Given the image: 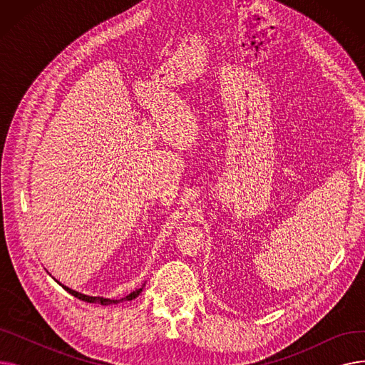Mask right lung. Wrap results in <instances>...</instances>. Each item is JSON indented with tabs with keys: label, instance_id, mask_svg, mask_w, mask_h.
Segmentation results:
<instances>
[{
	"label": "right lung",
	"instance_id": "1",
	"mask_svg": "<svg viewBox=\"0 0 365 365\" xmlns=\"http://www.w3.org/2000/svg\"><path fill=\"white\" fill-rule=\"evenodd\" d=\"M59 282V281H57ZM61 284V282H59ZM62 285V284H61ZM63 289L69 293V294H72V296H75L76 299H80V300H84V302H88V303H99V304H103V306H106V304H112V303H120V302H123V300H133V299H136L140 293H142V290H143V287H145V284L140 287V289H138L136 292H133V293H130L128 296H125L124 299H120V300H110V299H105V297H91V296H86V294H81V293H78V292H75V290H71V289H68V287H65V285H62Z\"/></svg>",
	"mask_w": 365,
	"mask_h": 365
}]
</instances>
